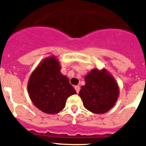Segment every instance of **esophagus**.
Instances as JSON below:
<instances>
[{"mask_svg":"<svg viewBox=\"0 0 146 146\" xmlns=\"http://www.w3.org/2000/svg\"><path fill=\"white\" fill-rule=\"evenodd\" d=\"M74 88H75V90H76V92L78 94V93H79V91H80V86H76L75 87H74Z\"/></svg>","mask_w":146,"mask_h":146,"instance_id":"34e87169","label":"esophagus"}]
</instances>
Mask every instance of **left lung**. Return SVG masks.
<instances>
[{
	"instance_id": "1",
	"label": "left lung",
	"mask_w": 146,
	"mask_h": 146,
	"mask_svg": "<svg viewBox=\"0 0 146 146\" xmlns=\"http://www.w3.org/2000/svg\"><path fill=\"white\" fill-rule=\"evenodd\" d=\"M85 81L79 96L88 110L102 114L113 108L119 96V87L111 74L105 69H94L85 77Z\"/></svg>"
}]
</instances>
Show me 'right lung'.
I'll list each match as a JSON object with an SVG mask.
<instances>
[{
	"label": "right lung",
	"mask_w": 146,
	"mask_h": 146,
	"mask_svg": "<svg viewBox=\"0 0 146 146\" xmlns=\"http://www.w3.org/2000/svg\"><path fill=\"white\" fill-rule=\"evenodd\" d=\"M60 69L58 59L52 55L40 62L28 80V91L32 102L47 114L60 113L68 97L76 94Z\"/></svg>",
	"instance_id": "add662e5"
}]
</instances>
